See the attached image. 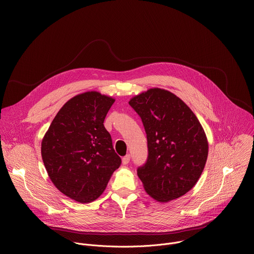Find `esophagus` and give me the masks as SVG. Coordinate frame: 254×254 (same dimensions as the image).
Segmentation results:
<instances>
[{
    "instance_id": "1",
    "label": "esophagus",
    "mask_w": 254,
    "mask_h": 254,
    "mask_svg": "<svg viewBox=\"0 0 254 254\" xmlns=\"http://www.w3.org/2000/svg\"><path fill=\"white\" fill-rule=\"evenodd\" d=\"M129 160H130V156L129 155H127L123 158V164L124 165H127L129 163Z\"/></svg>"
}]
</instances>
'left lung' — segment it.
Here are the masks:
<instances>
[{
  "instance_id": "1",
  "label": "left lung",
  "mask_w": 254,
  "mask_h": 254,
  "mask_svg": "<svg viewBox=\"0 0 254 254\" xmlns=\"http://www.w3.org/2000/svg\"><path fill=\"white\" fill-rule=\"evenodd\" d=\"M128 103L147 133L148 160L137 169L144 191L162 203L185 195L198 182L208 157V140L197 117L162 88H150Z\"/></svg>"
}]
</instances>
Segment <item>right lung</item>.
Returning a JSON list of instances; mask_svg holds the SVG:
<instances>
[{"label": "right lung", "instance_id": "add662e5", "mask_svg": "<svg viewBox=\"0 0 254 254\" xmlns=\"http://www.w3.org/2000/svg\"><path fill=\"white\" fill-rule=\"evenodd\" d=\"M115 98L87 91L69 99L46 131L41 155L54 186L79 203H90L105 190L122 164L103 122Z\"/></svg>", "mask_w": 254, "mask_h": 254}]
</instances>
